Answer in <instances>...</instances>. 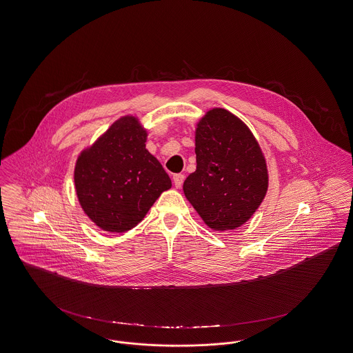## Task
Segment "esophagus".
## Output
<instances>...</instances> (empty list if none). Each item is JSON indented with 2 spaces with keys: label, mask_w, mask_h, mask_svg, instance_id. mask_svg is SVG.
<instances>
[{
  "label": "esophagus",
  "mask_w": 353,
  "mask_h": 353,
  "mask_svg": "<svg viewBox=\"0 0 353 353\" xmlns=\"http://www.w3.org/2000/svg\"><path fill=\"white\" fill-rule=\"evenodd\" d=\"M172 181H174V185L175 188H181L183 185V181H185V175L183 174H176L172 176Z\"/></svg>",
  "instance_id": "esophagus-1"
}]
</instances>
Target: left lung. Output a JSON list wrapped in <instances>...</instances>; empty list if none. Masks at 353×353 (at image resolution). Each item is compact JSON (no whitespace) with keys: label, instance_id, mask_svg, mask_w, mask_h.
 Returning a JSON list of instances; mask_svg holds the SVG:
<instances>
[{"label":"left lung","instance_id":"left-lung-1","mask_svg":"<svg viewBox=\"0 0 353 353\" xmlns=\"http://www.w3.org/2000/svg\"><path fill=\"white\" fill-rule=\"evenodd\" d=\"M196 170L183 192L202 221L215 232L235 230L262 203L269 174L250 128L225 108L209 110L195 127Z\"/></svg>","mask_w":353,"mask_h":353}]
</instances>
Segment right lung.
<instances>
[{"instance_id": "1", "label": "right lung", "mask_w": 353, "mask_h": 353, "mask_svg": "<svg viewBox=\"0 0 353 353\" xmlns=\"http://www.w3.org/2000/svg\"><path fill=\"white\" fill-rule=\"evenodd\" d=\"M147 128L135 115L115 120L107 131L81 150L73 179L80 208L108 233L134 229L171 179L145 148Z\"/></svg>"}]
</instances>
